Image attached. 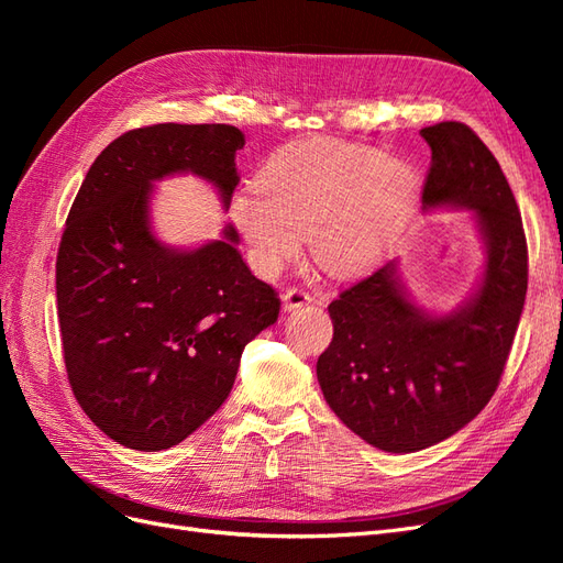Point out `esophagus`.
<instances>
[{"label": "esophagus", "instance_id": "esophagus-1", "mask_svg": "<svg viewBox=\"0 0 563 563\" xmlns=\"http://www.w3.org/2000/svg\"><path fill=\"white\" fill-rule=\"evenodd\" d=\"M282 300H284L286 310H296V308H300V305H308L312 300V296H310V291H305L302 286H288Z\"/></svg>", "mask_w": 563, "mask_h": 563}]
</instances>
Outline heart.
<instances>
[{
  "mask_svg": "<svg viewBox=\"0 0 563 563\" xmlns=\"http://www.w3.org/2000/svg\"><path fill=\"white\" fill-rule=\"evenodd\" d=\"M418 187L411 164L360 143L310 139L265 162L255 195L236 197L232 218L263 272L291 261L310 234L323 269L356 275L397 240Z\"/></svg>",
  "mask_w": 563,
  "mask_h": 563,
  "instance_id": "1",
  "label": "heart"
}]
</instances>
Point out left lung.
<instances>
[{
  "mask_svg": "<svg viewBox=\"0 0 563 563\" xmlns=\"http://www.w3.org/2000/svg\"><path fill=\"white\" fill-rule=\"evenodd\" d=\"M420 135L432 150L424 203H457L479 218L488 244L479 294L451 317H424L401 294L395 263L383 265L329 305L333 340L317 362L333 413L389 453L439 444L496 395L528 286L521 213L493 152L463 122Z\"/></svg>",
  "mask_w": 563,
  "mask_h": 563,
  "instance_id": "left-lung-1",
  "label": "left lung"
}]
</instances>
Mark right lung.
Instances as JSON below:
<instances>
[{
  "instance_id": "1",
  "label": "right lung",
  "mask_w": 563,
  "mask_h": 563,
  "mask_svg": "<svg viewBox=\"0 0 563 563\" xmlns=\"http://www.w3.org/2000/svg\"><path fill=\"white\" fill-rule=\"evenodd\" d=\"M230 124H152L114 139L67 213L56 258L67 380L98 430L135 451L172 449L230 395L246 343L279 296L234 249L236 232L190 253L147 225L150 183L192 172L230 207L240 185Z\"/></svg>"
}]
</instances>
